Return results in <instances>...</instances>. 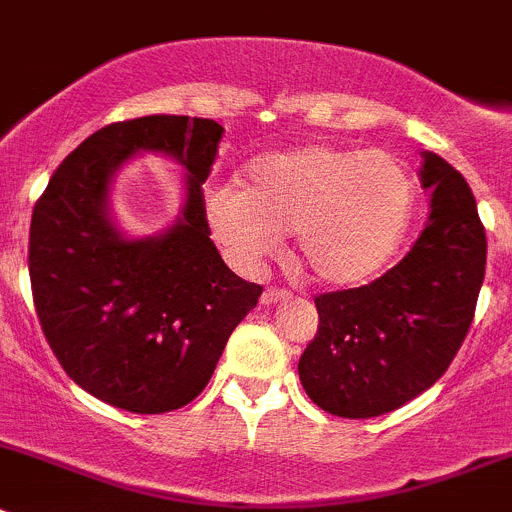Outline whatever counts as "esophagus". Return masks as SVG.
<instances>
[{
    "label": "esophagus",
    "instance_id": "34e87169",
    "mask_svg": "<svg viewBox=\"0 0 512 512\" xmlns=\"http://www.w3.org/2000/svg\"><path fill=\"white\" fill-rule=\"evenodd\" d=\"M290 295L292 292L290 290H282V287H275V285H270V287H265V292H262V305H277V302H282V300H290Z\"/></svg>",
    "mask_w": 512,
    "mask_h": 512
}]
</instances>
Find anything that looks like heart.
<instances>
[{
	"label": "heart",
	"instance_id": "heart-1",
	"mask_svg": "<svg viewBox=\"0 0 512 512\" xmlns=\"http://www.w3.org/2000/svg\"><path fill=\"white\" fill-rule=\"evenodd\" d=\"M415 205V182L385 150L305 145L252 162L242 187L207 190L210 230L232 255L257 262L280 235L297 240V262L322 285H357L398 252Z\"/></svg>",
	"mask_w": 512,
	"mask_h": 512
}]
</instances>
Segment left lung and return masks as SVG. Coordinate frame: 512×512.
<instances>
[{"label":"left lung","instance_id":"obj_1","mask_svg":"<svg viewBox=\"0 0 512 512\" xmlns=\"http://www.w3.org/2000/svg\"><path fill=\"white\" fill-rule=\"evenodd\" d=\"M430 222L370 285L315 297L317 335L297 362L312 403L337 418L393 413L435 385L458 355L485 277V227L468 182L423 152Z\"/></svg>","mask_w":512,"mask_h":512}]
</instances>
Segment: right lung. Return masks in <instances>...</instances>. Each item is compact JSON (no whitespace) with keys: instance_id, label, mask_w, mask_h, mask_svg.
<instances>
[{"instance_id":"add662e5","label":"right lung","mask_w":512,"mask_h":512,"mask_svg":"<svg viewBox=\"0 0 512 512\" xmlns=\"http://www.w3.org/2000/svg\"><path fill=\"white\" fill-rule=\"evenodd\" d=\"M222 127L147 114L89 135L54 170L29 227L34 310L59 365L114 408L170 413L205 390L262 287L222 262L205 212ZM140 149L167 151L191 172L183 220L162 238L122 241L106 220L111 172Z\"/></svg>"}]
</instances>
